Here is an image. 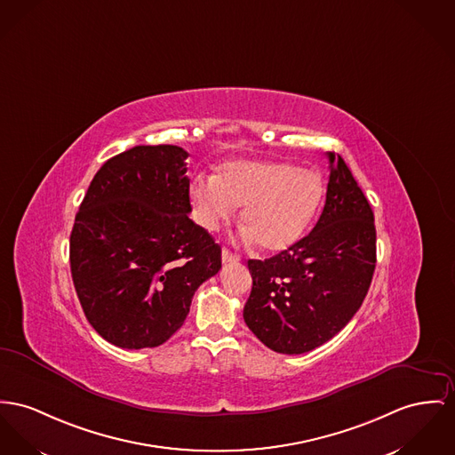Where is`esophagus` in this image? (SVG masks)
I'll list each match as a JSON object with an SVG mask.
<instances>
[{"instance_id":"34e87169","label":"esophagus","mask_w":455,"mask_h":455,"mask_svg":"<svg viewBox=\"0 0 455 455\" xmlns=\"http://www.w3.org/2000/svg\"><path fill=\"white\" fill-rule=\"evenodd\" d=\"M240 257L233 251H229L228 248H222V264H233V262H238Z\"/></svg>"}]
</instances>
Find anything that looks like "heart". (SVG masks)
Here are the masks:
<instances>
[{
	"label": "heart",
	"mask_w": 455,
	"mask_h": 455,
	"mask_svg": "<svg viewBox=\"0 0 455 455\" xmlns=\"http://www.w3.org/2000/svg\"><path fill=\"white\" fill-rule=\"evenodd\" d=\"M326 186L319 172L275 160H235L212 180L198 178L189 198L198 222L215 231L244 205L242 224L259 248L279 253L302 240L324 202Z\"/></svg>",
	"instance_id": "1"
}]
</instances>
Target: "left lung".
<instances>
[{
    "label": "left lung",
    "mask_w": 455,
    "mask_h": 455,
    "mask_svg": "<svg viewBox=\"0 0 455 455\" xmlns=\"http://www.w3.org/2000/svg\"><path fill=\"white\" fill-rule=\"evenodd\" d=\"M326 204L314 229L266 260H248L253 279L243 317L277 354L321 347L361 308L376 267L374 213L339 155L328 153Z\"/></svg>",
    "instance_id": "left-lung-1"
}]
</instances>
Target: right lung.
Listing matches in <instances>:
<instances>
[{
    "instance_id": "1",
    "label": "right lung",
    "mask_w": 455,
    "mask_h": 455,
    "mask_svg": "<svg viewBox=\"0 0 455 455\" xmlns=\"http://www.w3.org/2000/svg\"><path fill=\"white\" fill-rule=\"evenodd\" d=\"M186 158L174 145L112 156L76 215L72 281L94 331L116 347L167 341L198 286L220 269V246L188 215Z\"/></svg>"
}]
</instances>
